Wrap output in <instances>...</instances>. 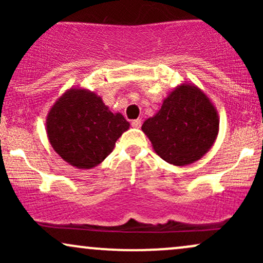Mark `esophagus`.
<instances>
[{
  "label": "esophagus",
  "instance_id": "esophagus-1",
  "mask_svg": "<svg viewBox=\"0 0 263 263\" xmlns=\"http://www.w3.org/2000/svg\"><path fill=\"white\" fill-rule=\"evenodd\" d=\"M131 125H132V127H135V128H140V127H141V125H142V121H141L140 119L134 120V121L131 122Z\"/></svg>",
  "mask_w": 263,
  "mask_h": 263
}]
</instances>
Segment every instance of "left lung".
<instances>
[{"instance_id": "obj_1", "label": "left lung", "mask_w": 263, "mask_h": 263, "mask_svg": "<svg viewBox=\"0 0 263 263\" xmlns=\"http://www.w3.org/2000/svg\"><path fill=\"white\" fill-rule=\"evenodd\" d=\"M142 131L162 159L177 167L189 165L215 143L218 110L203 90L182 83L168 93L158 112L143 122Z\"/></svg>"}]
</instances>
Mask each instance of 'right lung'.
I'll list each match as a JSON object with an SVG mask.
<instances>
[{"label":"right lung","mask_w":263,"mask_h":263,"mask_svg":"<svg viewBox=\"0 0 263 263\" xmlns=\"http://www.w3.org/2000/svg\"><path fill=\"white\" fill-rule=\"evenodd\" d=\"M129 122L111 112L101 96L84 87H70L60 95L45 120L48 140L66 163L91 170L112 152Z\"/></svg>","instance_id":"right-lung-1"}]
</instances>
